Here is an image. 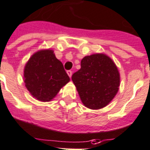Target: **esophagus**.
I'll use <instances>...</instances> for the list:
<instances>
[{"label":"esophagus","instance_id":"1","mask_svg":"<svg viewBox=\"0 0 150 150\" xmlns=\"http://www.w3.org/2000/svg\"><path fill=\"white\" fill-rule=\"evenodd\" d=\"M67 74H68V76H70V78H71V76H72V71H71V70H67Z\"/></svg>","mask_w":150,"mask_h":150}]
</instances>
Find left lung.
I'll return each mask as SVG.
<instances>
[{
  "mask_svg": "<svg viewBox=\"0 0 150 150\" xmlns=\"http://www.w3.org/2000/svg\"><path fill=\"white\" fill-rule=\"evenodd\" d=\"M72 80L83 104L96 110L105 107L117 94L120 74L108 56L94 54L82 59L81 68L73 74Z\"/></svg>",
  "mask_w": 150,
  "mask_h": 150,
  "instance_id": "8db88e82",
  "label": "left lung"
}]
</instances>
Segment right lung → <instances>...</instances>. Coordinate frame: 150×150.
Instances as JSON below:
<instances>
[{
    "mask_svg": "<svg viewBox=\"0 0 150 150\" xmlns=\"http://www.w3.org/2000/svg\"><path fill=\"white\" fill-rule=\"evenodd\" d=\"M23 75L25 87L41 102H50L70 81L63 64L50 49L33 54L25 64Z\"/></svg>",
    "mask_w": 150,
    "mask_h": 150,
    "instance_id": "right-lung-1",
    "label": "right lung"
}]
</instances>
